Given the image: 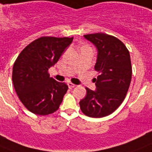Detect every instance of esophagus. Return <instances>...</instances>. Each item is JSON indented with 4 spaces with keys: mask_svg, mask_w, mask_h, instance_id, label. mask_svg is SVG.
<instances>
[{
    "mask_svg": "<svg viewBox=\"0 0 152 152\" xmlns=\"http://www.w3.org/2000/svg\"><path fill=\"white\" fill-rule=\"evenodd\" d=\"M68 86L69 89H72V88H74L75 86H76V85L74 83H68Z\"/></svg>",
    "mask_w": 152,
    "mask_h": 152,
    "instance_id": "34e87169",
    "label": "esophagus"
}]
</instances>
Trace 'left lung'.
Segmentation results:
<instances>
[{
	"mask_svg": "<svg viewBox=\"0 0 152 152\" xmlns=\"http://www.w3.org/2000/svg\"><path fill=\"white\" fill-rule=\"evenodd\" d=\"M96 45L98 56L95 69V91L86 88V96L80 100V109L90 117H103L115 111L129 89L132 76L130 53L121 41L105 33L85 35Z\"/></svg>",
	"mask_w": 152,
	"mask_h": 152,
	"instance_id": "left-lung-1",
	"label": "left lung"
}]
</instances>
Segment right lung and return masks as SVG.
I'll return each instance as SVG.
<instances>
[{
    "instance_id": "obj_1",
    "label": "right lung",
    "mask_w": 152,
    "mask_h": 152,
    "mask_svg": "<svg viewBox=\"0 0 152 152\" xmlns=\"http://www.w3.org/2000/svg\"><path fill=\"white\" fill-rule=\"evenodd\" d=\"M72 39L41 37L28 45L16 58L12 72L14 87L31 113L48 115L59 108L68 86L50 77L48 69L58 62Z\"/></svg>"
}]
</instances>
